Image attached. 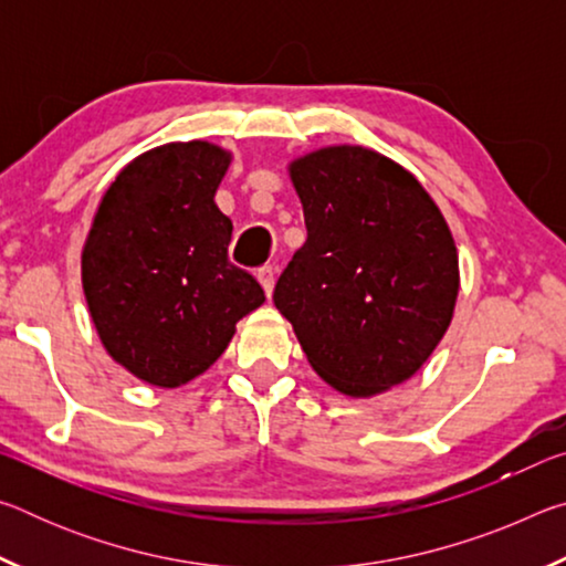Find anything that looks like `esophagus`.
Listing matches in <instances>:
<instances>
[{"label": "esophagus", "mask_w": 566, "mask_h": 566, "mask_svg": "<svg viewBox=\"0 0 566 566\" xmlns=\"http://www.w3.org/2000/svg\"><path fill=\"white\" fill-rule=\"evenodd\" d=\"M256 276H260L264 292H266V296H270L272 290H274V266L272 264L260 266V272H256Z\"/></svg>", "instance_id": "1"}]
</instances>
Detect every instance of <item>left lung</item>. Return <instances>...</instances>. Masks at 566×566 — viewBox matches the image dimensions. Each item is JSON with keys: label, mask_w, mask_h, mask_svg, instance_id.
I'll list each match as a JSON object with an SVG mask.
<instances>
[{"label": "left lung", "mask_w": 566, "mask_h": 566, "mask_svg": "<svg viewBox=\"0 0 566 566\" xmlns=\"http://www.w3.org/2000/svg\"><path fill=\"white\" fill-rule=\"evenodd\" d=\"M306 242L274 286L306 359L349 397L409 379L452 322L457 247L419 181L361 147L296 159Z\"/></svg>", "instance_id": "8db88e82"}]
</instances>
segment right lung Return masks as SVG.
<instances>
[{
    "mask_svg": "<svg viewBox=\"0 0 566 566\" xmlns=\"http://www.w3.org/2000/svg\"><path fill=\"white\" fill-rule=\"evenodd\" d=\"M224 149L175 142L119 171L94 217L82 284L104 347L134 377L179 387L222 357L234 324L264 302L229 262L232 219L214 191Z\"/></svg>",
    "mask_w": 566,
    "mask_h": 566,
    "instance_id": "add662e5",
    "label": "right lung"
}]
</instances>
